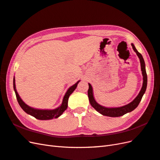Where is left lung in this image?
<instances>
[{"mask_svg": "<svg viewBox=\"0 0 160 160\" xmlns=\"http://www.w3.org/2000/svg\"><path fill=\"white\" fill-rule=\"evenodd\" d=\"M132 48H133L134 52L138 55V56L140 60L141 63V72H142V75H143V85L139 94L137 96L136 98L133 100V101L131 102L130 103L126 104L122 107H105L104 106L100 105L97 101H96L94 95H93V89L92 86L90 83H88L89 88L88 90V96L89 98L90 103L96 111L98 112L99 113L101 114V115L104 116H108L111 117H118L124 115L127 112H130L133 111L134 109H135L138 106L140 101L142 98L144 93L145 92L146 88H147V84H148V76H147V73H146L145 70V63L143 60V58L137 49L135 48V45L133 43H131Z\"/></svg>", "mask_w": 160, "mask_h": 160, "instance_id": "left-lung-1", "label": "left lung"}]
</instances>
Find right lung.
<instances>
[{
  "label": "right lung",
  "mask_w": 160,
  "mask_h": 160,
  "mask_svg": "<svg viewBox=\"0 0 160 160\" xmlns=\"http://www.w3.org/2000/svg\"><path fill=\"white\" fill-rule=\"evenodd\" d=\"M79 82L80 80L78 81L76 84L72 85L71 87H70L68 89L67 92L64 95V97L63 98V100L61 105L55 109H51V110H48V109L35 108L28 106L27 104H25L23 101H22V100L19 97V95L18 94L17 91L16 90L15 77L13 78V88H14V90H15L18 102H19L21 108L26 113L34 117L35 118H36L37 119H39V120H49V119H53V118H58L60 116H61L62 115V113L66 110V108H68V98L70 97V95L74 92V90L76 88L78 84L79 83Z\"/></svg>",
  "instance_id": "obj_1"
}]
</instances>
